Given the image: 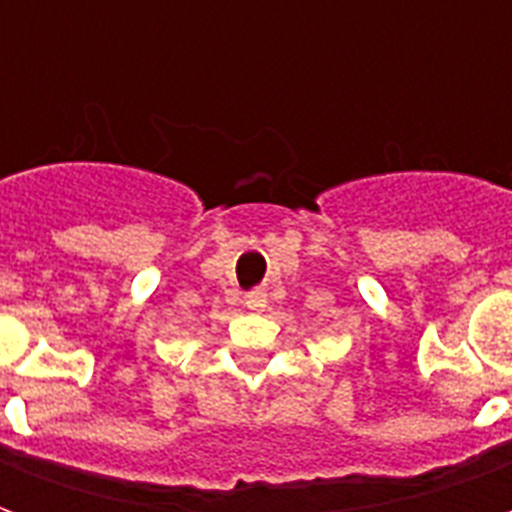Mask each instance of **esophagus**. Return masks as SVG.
Segmentation results:
<instances>
[{
	"mask_svg": "<svg viewBox=\"0 0 512 512\" xmlns=\"http://www.w3.org/2000/svg\"><path fill=\"white\" fill-rule=\"evenodd\" d=\"M244 304L249 307V310H263V307L268 304L266 290H252V293H246Z\"/></svg>",
	"mask_w": 512,
	"mask_h": 512,
	"instance_id": "34e87169",
	"label": "esophagus"
}]
</instances>
